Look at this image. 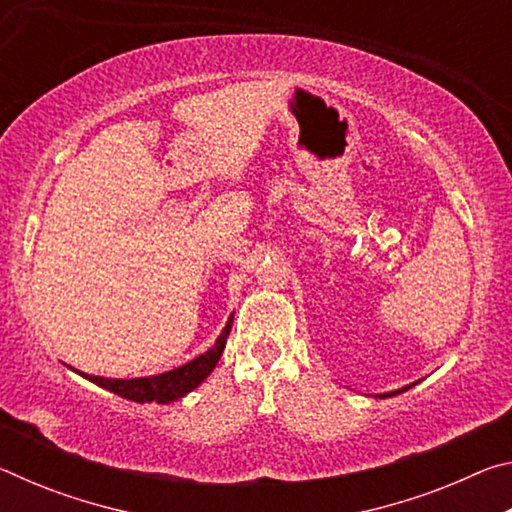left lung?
<instances>
[{
    "label": "left lung",
    "instance_id": "left-lung-1",
    "mask_svg": "<svg viewBox=\"0 0 512 512\" xmlns=\"http://www.w3.org/2000/svg\"><path fill=\"white\" fill-rule=\"evenodd\" d=\"M411 386H415V384H409V386H404V388H400V391H391V393H384V395H379V397H393V395H400V393H404V391H409Z\"/></svg>",
    "mask_w": 512,
    "mask_h": 512
}]
</instances>
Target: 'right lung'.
Instances as JSON below:
<instances>
[{"instance_id": "obj_1", "label": "right lung", "mask_w": 512, "mask_h": 512, "mask_svg": "<svg viewBox=\"0 0 512 512\" xmlns=\"http://www.w3.org/2000/svg\"><path fill=\"white\" fill-rule=\"evenodd\" d=\"M232 327V316L225 323L223 332L210 350L198 354L196 359H192L185 366L173 368L169 372H162V375H153V377H135V379H108V377H94V375H85V372H79L85 379H90L92 384H97L106 391L115 393L124 400L131 402H158V404H169L176 402L180 397H185L187 393H192L194 388H198L203 381L210 377V372L214 370L216 363H219L225 341H228Z\"/></svg>"}]
</instances>
